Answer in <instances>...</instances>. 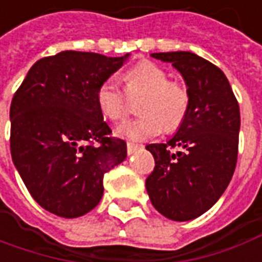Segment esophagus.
I'll return each instance as SVG.
<instances>
[{"label":"esophagus","mask_w":262,"mask_h":262,"mask_svg":"<svg viewBox=\"0 0 262 262\" xmlns=\"http://www.w3.org/2000/svg\"><path fill=\"white\" fill-rule=\"evenodd\" d=\"M140 148V145H137V144H133V142H127V152L128 155L134 154L137 149Z\"/></svg>","instance_id":"34e87169"}]
</instances>
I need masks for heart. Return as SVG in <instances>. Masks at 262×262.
Wrapping results in <instances>:
<instances>
[{"mask_svg":"<svg viewBox=\"0 0 262 262\" xmlns=\"http://www.w3.org/2000/svg\"><path fill=\"white\" fill-rule=\"evenodd\" d=\"M122 79L128 97L142 98L138 104L141 117L124 121L117 134L131 141H144L158 135L162 128L171 133L183 125L189 110V91L187 86L169 79L168 73L152 61H140L127 70ZM125 93L114 79L102 81L97 90V104L104 117L121 121L129 113Z\"/></svg>","mask_w":262,"mask_h":262,"instance_id":"1","label":"heart"}]
</instances>
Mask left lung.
<instances>
[{
	"instance_id": "1",
	"label": "left lung",
	"mask_w": 262,
	"mask_h": 262,
	"mask_svg": "<svg viewBox=\"0 0 262 262\" xmlns=\"http://www.w3.org/2000/svg\"><path fill=\"white\" fill-rule=\"evenodd\" d=\"M171 62L189 91L183 125L165 144L145 148L155 160L145 181L155 210L174 221H189L208 211L224 194L235 171L239 107L224 73L188 51L155 52Z\"/></svg>"
}]
</instances>
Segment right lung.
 I'll list each match as a JSON object with an SVG mask.
<instances>
[{
	"label": "right lung",
	"instance_id": "obj_1",
	"mask_svg": "<svg viewBox=\"0 0 262 262\" xmlns=\"http://www.w3.org/2000/svg\"><path fill=\"white\" fill-rule=\"evenodd\" d=\"M129 54L62 51L38 59L11 101V157L44 210L77 218L97 207L104 174L127 157L97 104L102 81Z\"/></svg>",
	"mask_w": 262,
	"mask_h": 262
}]
</instances>
